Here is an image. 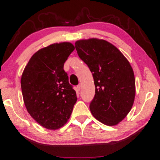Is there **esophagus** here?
<instances>
[{"instance_id":"1","label":"esophagus","mask_w":160,"mask_h":160,"mask_svg":"<svg viewBox=\"0 0 160 160\" xmlns=\"http://www.w3.org/2000/svg\"><path fill=\"white\" fill-rule=\"evenodd\" d=\"M81 88H82V85L78 84V85L77 86V90H78V91H80Z\"/></svg>"}]
</instances>
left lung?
<instances>
[{"label": "left lung", "instance_id": "left-lung-1", "mask_svg": "<svg viewBox=\"0 0 160 160\" xmlns=\"http://www.w3.org/2000/svg\"><path fill=\"white\" fill-rule=\"evenodd\" d=\"M75 48L93 75L96 90L89 106L91 113L106 125L118 124L131 110L135 96L134 72L129 62L103 40H78Z\"/></svg>", "mask_w": 160, "mask_h": 160}]
</instances>
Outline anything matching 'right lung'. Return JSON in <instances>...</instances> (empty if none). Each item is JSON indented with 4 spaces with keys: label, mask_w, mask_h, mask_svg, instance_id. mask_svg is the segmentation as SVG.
<instances>
[{
    "label": "right lung",
    "mask_w": 160,
    "mask_h": 160,
    "mask_svg": "<svg viewBox=\"0 0 160 160\" xmlns=\"http://www.w3.org/2000/svg\"><path fill=\"white\" fill-rule=\"evenodd\" d=\"M70 42L52 44L29 60L21 77L28 112L42 126L57 130L67 123L77 101L64 64L74 51Z\"/></svg>",
    "instance_id": "obj_1"
}]
</instances>
